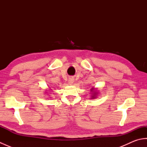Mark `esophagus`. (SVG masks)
Masks as SVG:
<instances>
[{"label": "esophagus", "instance_id": "esophagus-1", "mask_svg": "<svg viewBox=\"0 0 147 147\" xmlns=\"http://www.w3.org/2000/svg\"><path fill=\"white\" fill-rule=\"evenodd\" d=\"M74 79L73 78H72V77L69 78V80H68L69 84V85H73L74 83Z\"/></svg>", "mask_w": 147, "mask_h": 147}]
</instances>
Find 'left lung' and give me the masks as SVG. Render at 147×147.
Instances as JSON below:
<instances>
[{
	"label": "left lung",
	"mask_w": 147,
	"mask_h": 147,
	"mask_svg": "<svg viewBox=\"0 0 147 147\" xmlns=\"http://www.w3.org/2000/svg\"><path fill=\"white\" fill-rule=\"evenodd\" d=\"M91 92H92V93H91V98L92 99H94V98H96V97H97L98 91H96V90H95L94 89V88H92L91 89Z\"/></svg>",
	"instance_id": "8db88e82"
}]
</instances>
